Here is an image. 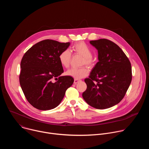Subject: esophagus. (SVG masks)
<instances>
[{
	"mask_svg": "<svg viewBox=\"0 0 149 149\" xmlns=\"http://www.w3.org/2000/svg\"><path fill=\"white\" fill-rule=\"evenodd\" d=\"M79 81H80L79 79H74V83L75 84H77L78 82H79Z\"/></svg>",
	"mask_w": 149,
	"mask_h": 149,
	"instance_id": "1",
	"label": "esophagus"
}]
</instances>
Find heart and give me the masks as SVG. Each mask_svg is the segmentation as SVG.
<instances>
[{"label":"heart","mask_w":149,"mask_h":149,"mask_svg":"<svg viewBox=\"0 0 149 149\" xmlns=\"http://www.w3.org/2000/svg\"><path fill=\"white\" fill-rule=\"evenodd\" d=\"M72 51L75 54L79 55L83 57L82 65H86L88 67H91L94 64V59L93 58V51L90 47L84 42H79L76 43L72 47ZM59 61L61 65L64 68H68L70 64L71 55L68 50H63L60 52L59 56ZM89 70L86 67L76 69L71 68L68 70L66 74L68 76L74 78L76 79H81L86 77L88 74Z\"/></svg>","instance_id":"heart-1"}]
</instances>
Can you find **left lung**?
Masks as SVG:
<instances>
[{
  "mask_svg": "<svg viewBox=\"0 0 149 149\" xmlns=\"http://www.w3.org/2000/svg\"><path fill=\"white\" fill-rule=\"evenodd\" d=\"M90 43L98 50V62L89 78L84 80L87 87L82 97L95 109H109L122 100L130 86L131 63L122 49L110 40L100 39Z\"/></svg>",
  "mask_w": 149,
  "mask_h": 149,
  "instance_id": "8db88e82",
  "label": "left lung"
}]
</instances>
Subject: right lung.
<instances>
[{
	"label": "right lung",
	"mask_w": 149,
	"mask_h": 149,
	"mask_svg": "<svg viewBox=\"0 0 149 149\" xmlns=\"http://www.w3.org/2000/svg\"><path fill=\"white\" fill-rule=\"evenodd\" d=\"M70 45V42L46 39L38 42L24 54L19 82L26 98L35 108L49 110L56 107L72 85V77L61 76L63 70L58 58L60 52Z\"/></svg>",
	"instance_id": "1"
}]
</instances>
